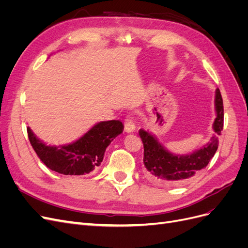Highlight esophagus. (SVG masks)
Segmentation results:
<instances>
[{
	"label": "esophagus",
	"mask_w": 248,
	"mask_h": 248,
	"mask_svg": "<svg viewBox=\"0 0 248 248\" xmlns=\"http://www.w3.org/2000/svg\"><path fill=\"white\" fill-rule=\"evenodd\" d=\"M124 129H125V131L127 133H131V132H133L134 130H136V125H134V123L132 122V120L129 117H127L125 119Z\"/></svg>",
	"instance_id": "esophagus-1"
}]
</instances>
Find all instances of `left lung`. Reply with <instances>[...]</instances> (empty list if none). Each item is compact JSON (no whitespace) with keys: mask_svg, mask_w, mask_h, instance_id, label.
<instances>
[{"mask_svg":"<svg viewBox=\"0 0 248 248\" xmlns=\"http://www.w3.org/2000/svg\"><path fill=\"white\" fill-rule=\"evenodd\" d=\"M215 134L207 145L190 154H172L152 133L140 129V137L144 144V164L151 181L162 186L181 185L190 181L208 166L218 148L217 136H220L223 127V103L219 89H216L215 92Z\"/></svg>","mask_w":248,"mask_h":248,"instance_id":"1","label":"left lung"}]
</instances>
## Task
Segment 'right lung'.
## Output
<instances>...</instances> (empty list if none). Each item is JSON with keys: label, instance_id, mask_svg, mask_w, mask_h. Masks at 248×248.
I'll return each instance as SVG.
<instances>
[{"label": "right lung", "instance_id": "right-lung-1", "mask_svg": "<svg viewBox=\"0 0 248 248\" xmlns=\"http://www.w3.org/2000/svg\"><path fill=\"white\" fill-rule=\"evenodd\" d=\"M124 129L118 120L95 124L84 136L68 145L47 146L28 127L30 142L40 160L51 170L63 175H86L98 169L106 149Z\"/></svg>", "mask_w": 248, "mask_h": 248}]
</instances>
